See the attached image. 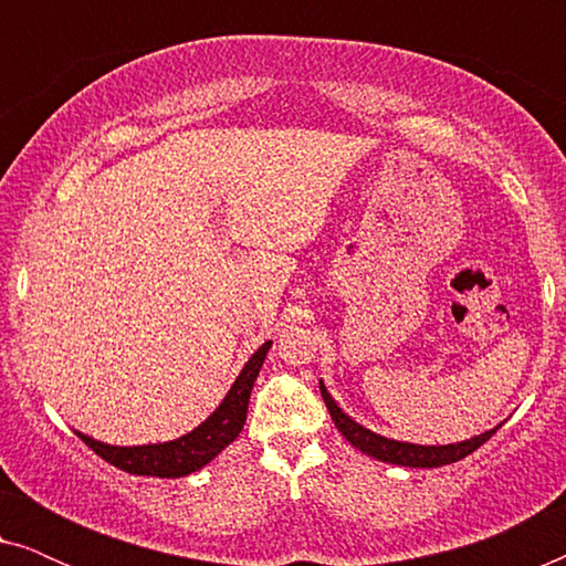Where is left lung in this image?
I'll return each instance as SVG.
<instances>
[{
  "instance_id": "left-lung-1",
  "label": "left lung",
  "mask_w": 566,
  "mask_h": 566,
  "mask_svg": "<svg viewBox=\"0 0 566 566\" xmlns=\"http://www.w3.org/2000/svg\"><path fill=\"white\" fill-rule=\"evenodd\" d=\"M319 391H322L324 405L329 409L332 422H335V428L343 432L347 443L358 448L360 453L370 455V459L384 461V463H397V467L436 469V467H446V463H455L467 459L469 453H474L479 446H484L486 440L500 430L497 424V428L479 432L474 438L459 440V443H448V446H420V443H407V440H391V438L378 436L374 430L363 428L360 422H355L350 415L343 412V407L332 399V394L327 391V386H324L322 378H319Z\"/></svg>"
}]
</instances>
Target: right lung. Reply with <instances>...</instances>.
Returning a JSON list of instances; mask_svg holds the SVG:
<instances>
[{
  "instance_id": "right-lung-1",
  "label": "right lung",
  "mask_w": 566,
  "mask_h": 566,
  "mask_svg": "<svg viewBox=\"0 0 566 566\" xmlns=\"http://www.w3.org/2000/svg\"><path fill=\"white\" fill-rule=\"evenodd\" d=\"M273 347V339L260 345L252 353V358L239 370L237 381L231 384L221 405L206 417L198 428H192L185 436L165 443H146V446H111L103 440H95L84 432L74 430L84 443L97 455H103L115 469L128 471L138 476H159L177 479L188 476L192 471H200L206 463H211L229 443H234L247 422V407H250L252 386L258 381L262 363L268 358V350Z\"/></svg>"
}]
</instances>
